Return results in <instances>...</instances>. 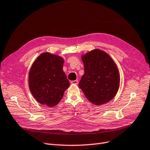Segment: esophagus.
<instances>
[{
	"mask_svg": "<svg viewBox=\"0 0 150 150\" xmlns=\"http://www.w3.org/2000/svg\"><path fill=\"white\" fill-rule=\"evenodd\" d=\"M71 82V83H73V84H76V85H77V84H78V81L77 80H75V81H72Z\"/></svg>",
	"mask_w": 150,
	"mask_h": 150,
	"instance_id": "esophagus-1",
	"label": "esophagus"
}]
</instances>
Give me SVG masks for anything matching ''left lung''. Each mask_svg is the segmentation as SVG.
Instances as JSON below:
<instances>
[{"instance_id": "left-lung-1", "label": "left lung", "mask_w": 150, "mask_h": 150, "mask_svg": "<svg viewBox=\"0 0 150 150\" xmlns=\"http://www.w3.org/2000/svg\"><path fill=\"white\" fill-rule=\"evenodd\" d=\"M84 74L79 87L88 100L96 105L109 102L115 96L120 85L118 69L110 57L99 49L82 57Z\"/></svg>"}]
</instances>
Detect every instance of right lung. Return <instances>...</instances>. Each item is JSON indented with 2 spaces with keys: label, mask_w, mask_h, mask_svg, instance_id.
I'll use <instances>...</instances> for the list:
<instances>
[{
  "label": "right lung",
  "mask_w": 150,
  "mask_h": 150,
  "mask_svg": "<svg viewBox=\"0 0 150 150\" xmlns=\"http://www.w3.org/2000/svg\"><path fill=\"white\" fill-rule=\"evenodd\" d=\"M63 59L49 52L42 53L33 62L28 76L30 90L41 104L54 107L62 99L69 85L63 71Z\"/></svg>",
  "instance_id": "right-lung-1"
}]
</instances>
